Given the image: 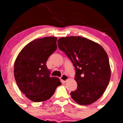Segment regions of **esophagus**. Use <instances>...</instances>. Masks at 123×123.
Segmentation results:
<instances>
[{
	"label": "esophagus",
	"instance_id": "34e87169",
	"mask_svg": "<svg viewBox=\"0 0 123 123\" xmlns=\"http://www.w3.org/2000/svg\"><path fill=\"white\" fill-rule=\"evenodd\" d=\"M68 79H69V77L67 75H66V74H63L61 77V80L63 82H66V81Z\"/></svg>",
	"mask_w": 123,
	"mask_h": 123
}]
</instances>
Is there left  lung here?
<instances>
[{"label": "left lung", "instance_id": "1", "mask_svg": "<svg viewBox=\"0 0 123 123\" xmlns=\"http://www.w3.org/2000/svg\"><path fill=\"white\" fill-rule=\"evenodd\" d=\"M58 46L75 68L77 88L70 93L72 98L81 105L95 102L104 94L111 79L106 52L99 44L81 36L60 38Z\"/></svg>", "mask_w": 123, "mask_h": 123}]
</instances>
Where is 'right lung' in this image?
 <instances>
[{"mask_svg":"<svg viewBox=\"0 0 123 123\" xmlns=\"http://www.w3.org/2000/svg\"><path fill=\"white\" fill-rule=\"evenodd\" d=\"M57 39L49 36L37 39L26 44L15 61L14 74L18 88L33 102L50 99L58 86V77H50L46 62L57 49Z\"/></svg>","mask_w":123,"mask_h":123,"instance_id":"obj_1","label":"right lung"}]
</instances>
